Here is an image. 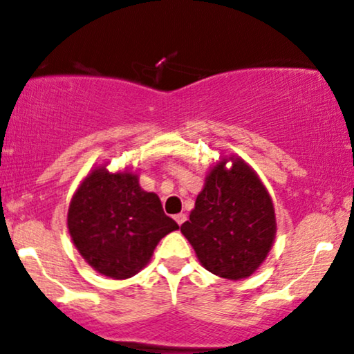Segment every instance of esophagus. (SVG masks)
Listing matches in <instances>:
<instances>
[{
	"mask_svg": "<svg viewBox=\"0 0 354 354\" xmlns=\"http://www.w3.org/2000/svg\"><path fill=\"white\" fill-rule=\"evenodd\" d=\"M174 221L178 223V225H183V223L186 221V214L185 213H180V214H176V216H174Z\"/></svg>",
	"mask_w": 354,
	"mask_h": 354,
	"instance_id": "esophagus-1",
	"label": "esophagus"
}]
</instances>
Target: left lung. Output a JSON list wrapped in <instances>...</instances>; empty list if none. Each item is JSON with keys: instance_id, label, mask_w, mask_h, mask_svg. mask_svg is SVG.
<instances>
[{"instance_id": "1", "label": "left lung", "mask_w": 354, "mask_h": 354, "mask_svg": "<svg viewBox=\"0 0 354 354\" xmlns=\"http://www.w3.org/2000/svg\"><path fill=\"white\" fill-rule=\"evenodd\" d=\"M211 169L181 233L206 270L226 279L253 274L274 241L276 219L270 194L253 169L231 158Z\"/></svg>"}]
</instances>
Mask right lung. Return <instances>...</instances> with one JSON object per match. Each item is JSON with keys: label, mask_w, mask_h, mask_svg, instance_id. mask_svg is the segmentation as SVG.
<instances>
[{"label": "right lung", "mask_w": 354, "mask_h": 354, "mask_svg": "<svg viewBox=\"0 0 354 354\" xmlns=\"http://www.w3.org/2000/svg\"><path fill=\"white\" fill-rule=\"evenodd\" d=\"M180 226L160 198L141 189L133 173L95 169L81 183L68 209V230L89 266L115 279L143 270L161 238Z\"/></svg>", "instance_id": "1"}]
</instances>
